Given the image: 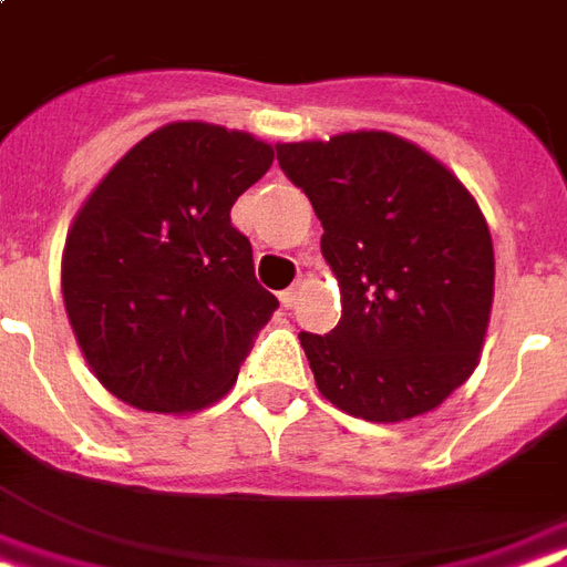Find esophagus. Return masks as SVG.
<instances>
[{
  "label": "esophagus",
  "mask_w": 567,
  "mask_h": 567,
  "mask_svg": "<svg viewBox=\"0 0 567 567\" xmlns=\"http://www.w3.org/2000/svg\"><path fill=\"white\" fill-rule=\"evenodd\" d=\"M301 289H305V287H301V284H292V287H289V289H284V292H280V305H284V308H287V310L296 308V305H299V301H301Z\"/></svg>",
  "instance_id": "1"
}]
</instances>
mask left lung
Instances as JSON below:
<instances>
[{
    "label": "left lung",
    "mask_w": 567,
    "mask_h": 567,
    "mask_svg": "<svg viewBox=\"0 0 567 567\" xmlns=\"http://www.w3.org/2000/svg\"><path fill=\"white\" fill-rule=\"evenodd\" d=\"M322 220L340 322L299 340L319 394L364 421L436 410L478 364L493 308V241L445 164L389 131L278 143Z\"/></svg>",
    "instance_id": "left-lung-1"
}]
</instances>
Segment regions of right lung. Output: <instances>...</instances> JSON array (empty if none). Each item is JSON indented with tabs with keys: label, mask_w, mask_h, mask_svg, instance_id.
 <instances>
[{
	"label": "right lung",
	"mask_w": 567,
	"mask_h": 567,
	"mask_svg": "<svg viewBox=\"0 0 567 567\" xmlns=\"http://www.w3.org/2000/svg\"><path fill=\"white\" fill-rule=\"evenodd\" d=\"M275 148L245 131L173 122L131 148L76 212L62 296L89 368L143 412L203 410L238 377L278 299L229 208Z\"/></svg>",
	"instance_id": "1"
}]
</instances>
